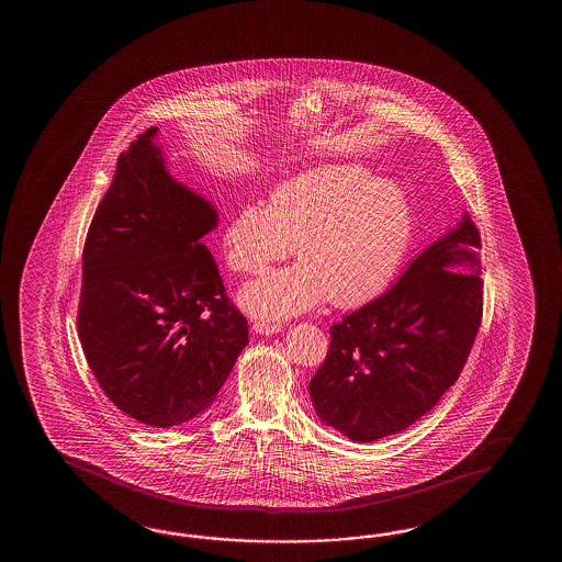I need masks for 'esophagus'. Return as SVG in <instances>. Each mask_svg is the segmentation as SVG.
Segmentation results:
<instances>
[{
    "instance_id": "34e87169",
    "label": "esophagus",
    "mask_w": 562,
    "mask_h": 562,
    "mask_svg": "<svg viewBox=\"0 0 562 562\" xmlns=\"http://www.w3.org/2000/svg\"><path fill=\"white\" fill-rule=\"evenodd\" d=\"M252 331L261 335L279 334V325L277 323L255 322L252 323Z\"/></svg>"
}]
</instances>
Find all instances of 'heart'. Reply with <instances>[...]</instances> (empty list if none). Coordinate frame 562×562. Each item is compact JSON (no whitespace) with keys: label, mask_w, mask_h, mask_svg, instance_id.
<instances>
[{"label":"heart","mask_w":562,"mask_h":562,"mask_svg":"<svg viewBox=\"0 0 562 562\" xmlns=\"http://www.w3.org/2000/svg\"><path fill=\"white\" fill-rule=\"evenodd\" d=\"M412 239V209L394 180L370 168L322 165L285 180L269 203L245 204L223 228L227 265L240 276L285 259L297 265L259 277L239 293L243 310L286 319L319 305L356 307L394 279Z\"/></svg>","instance_id":"b5f03b06"}]
</instances>
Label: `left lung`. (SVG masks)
I'll return each instance as SVG.
<instances>
[{"instance_id": "1", "label": "left lung", "mask_w": 562, "mask_h": 562, "mask_svg": "<svg viewBox=\"0 0 562 562\" xmlns=\"http://www.w3.org/2000/svg\"><path fill=\"white\" fill-rule=\"evenodd\" d=\"M477 249L467 213L392 289L331 325L329 351L310 382L322 422L353 442H375L440 402L482 322Z\"/></svg>"}]
</instances>
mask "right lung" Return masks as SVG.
Masks as SVG:
<instances>
[{"label":"right lung","instance_id":"obj_1","mask_svg":"<svg viewBox=\"0 0 562 562\" xmlns=\"http://www.w3.org/2000/svg\"><path fill=\"white\" fill-rule=\"evenodd\" d=\"M156 131L120 155L88 228L78 335L110 402L170 428L215 402L249 325L203 243L216 211L168 175Z\"/></svg>","mask_w":562,"mask_h":562}]
</instances>
